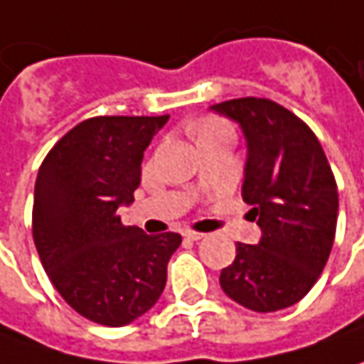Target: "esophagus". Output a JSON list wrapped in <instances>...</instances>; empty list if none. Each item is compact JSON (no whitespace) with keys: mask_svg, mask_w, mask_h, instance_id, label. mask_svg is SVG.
I'll return each mask as SVG.
<instances>
[{"mask_svg":"<svg viewBox=\"0 0 364 364\" xmlns=\"http://www.w3.org/2000/svg\"><path fill=\"white\" fill-rule=\"evenodd\" d=\"M188 241H200V239H204L203 232H196V231H184L182 232Z\"/></svg>","mask_w":364,"mask_h":364,"instance_id":"obj_1","label":"esophagus"}]
</instances>
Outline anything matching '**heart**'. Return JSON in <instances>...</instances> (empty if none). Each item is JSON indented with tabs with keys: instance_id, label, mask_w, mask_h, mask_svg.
<instances>
[{
	"instance_id": "obj_1",
	"label": "heart",
	"mask_w": 364,
	"mask_h": 364,
	"mask_svg": "<svg viewBox=\"0 0 364 364\" xmlns=\"http://www.w3.org/2000/svg\"><path fill=\"white\" fill-rule=\"evenodd\" d=\"M220 127H227V125L217 119H204L203 123L198 125V135L206 132H215V129H220Z\"/></svg>"
}]
</instances>
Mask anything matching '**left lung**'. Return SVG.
I'll return each mask as SVG.
<instances>
[{"label": "left lung", "instance_id": "obj_1", "mask_svg": "<svg viewBox=\"0 0 364 364\" xmlns=\"http://www.w3.org/2000/svg\"><path fill=\"white\" fill-rule=\"evenodd\" d=\"M210 111L241 127V196L261 229L257 245L237 243L220 287L253 312L289 308L312 289L334 243L338 192L324 149L304 121L269 99H232Z\"/></svg>", "mask_w": 364, "mask_h": 364}]
</instances>
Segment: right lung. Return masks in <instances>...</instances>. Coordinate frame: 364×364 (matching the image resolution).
<instances>
[{
    "label": "right lung",
    "mask_w": 364,
    "mask_h": 364,
    "mask_svg": "<svg viewBox=\"0 0 364 364\" xmlns=\"http://www.w3.org/2000/svg\"><path fill=\"white\" fill-rule=\"evenodd\" d=\"M161 117H92L50 149L36 178L32 232L50 282L78 314L125 326L160 300L178 232L121 225Z\"/></svg>",
    "instance_id": "1"
}]
</instances>
